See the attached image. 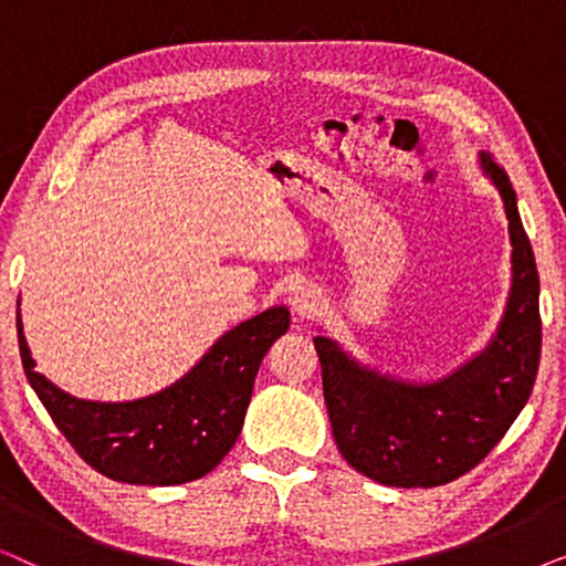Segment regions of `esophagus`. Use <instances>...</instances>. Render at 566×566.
I'll list each match as a JSON object with an SVG mask.
<instances>
[{
    "instance_id": "34e87169",
    "label": "esophagus",
    "mask_w": 566,
    "mask_h": 566,
    "mask_svg": "<svg viewBox=\"0 0 566 566\" xmlns=\"http://www.w3.org/2000/svg\"><path fill=\"white\" fill-rule=\"evenodd\" d=\"M289 304H291V312L298 316V319H308V316L316 314V308H319V293L314 289H308V285H296L289 293Z\"/></svg>"
}]
</instances>
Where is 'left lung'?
<instances>
[{
	"instance_id": "8db88e82",
	"label": "left lung",
	"mask_w": 566,
	"mask_h": 566,
	"mask_svg": "<svg viewBox=\"0 0 566 566\" xmlns=\"http://www.w3.org/2000/svg\"><path fill=\"white\" fill-rule=\"evenodd\" d=\"M513 244V289L500 329L474 360L436 384H405L368 370L327 337H314L324 401L339 453L389 486H440L482 463L528 401L541 358L538 270L510 177L492 157Z\"/></svg>"
}]
</instances>
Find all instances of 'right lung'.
Returning <instances> with one entry per match:
<instances>
[{
    "instance_id": "1",
    "label": "right lung",
    "mask_w": 566,
    "mask_h": 566,
    "mask_svg": "<svg viewBox=\"0 0 566 566\" xmlns=\"http://www.w3.org/2000/svg\"><path fill=\"white\" fill-rule=\"evenodd\" d=\"M289 327V308H268L223 335L169 389L123 405H103L69 397L38 374L18 312L22 368L56 428L99 474L149 486L185 484L219 467L242 432L260 363Z\"/></svg>"
}]
</instances>
